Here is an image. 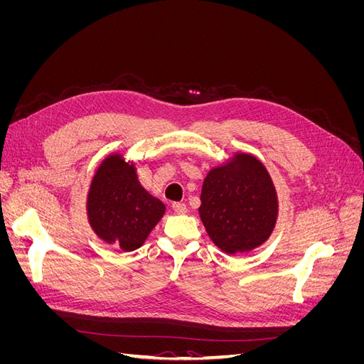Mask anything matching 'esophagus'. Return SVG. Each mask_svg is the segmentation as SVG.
Listing matches in <instances>:
<instances>
[{"label": "esophagus", "mask_w": 364, "mask_h": 364, "mask_svg": "<svg viewBox=\"0 0 364 364\" xmlns=\"http://www.w3.org/2000/svg\"><path fill=\"white\" fill-rule=\"evenodd\" d=\"M171 206H173V211L176 214H185L186 213V205L183 202H174Z\"/></svg>", "instance_id": "1"}]
</instances>
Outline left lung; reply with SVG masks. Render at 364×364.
<instances>
[{
    "instance_id": "obj_1",
    "label": "left lung",
    "mask_w": 364,
    "mask_h": 364,
    "mask_svg": "<svg viewBox=\"0 0 364 364\" xmlns=\"http://www.w3.org/2000/svg\"><path fill=\"white\" fill-rule=\"evenodd\" d=\"M199 214L208 235L226 253L262 245L278 215L277 191L264 165L250 155L214 168L203 181Z\"/></svg>"
}]
</instances>
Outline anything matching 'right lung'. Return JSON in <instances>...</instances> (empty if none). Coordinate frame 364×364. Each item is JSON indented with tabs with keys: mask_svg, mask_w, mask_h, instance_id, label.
Here are the masks:
<instances>
[{
	"mask_svg": "<svg viewBox=\"0 0 364 364\" xmlns=\"http://www.w3.org/2000/svg\"><path fill=\"white\" fill-rule=\"evenodd\" d=\"M164 211V203L142 188L134 167L119 156L105 159L87 196V217L98 237L123 250H135Z\"/></svg>",
	"mask_w": 364,
	"mask_h": 364,
	"instance_id": "right-lung-1",
	"label": "right lung"
}]
</instances>
